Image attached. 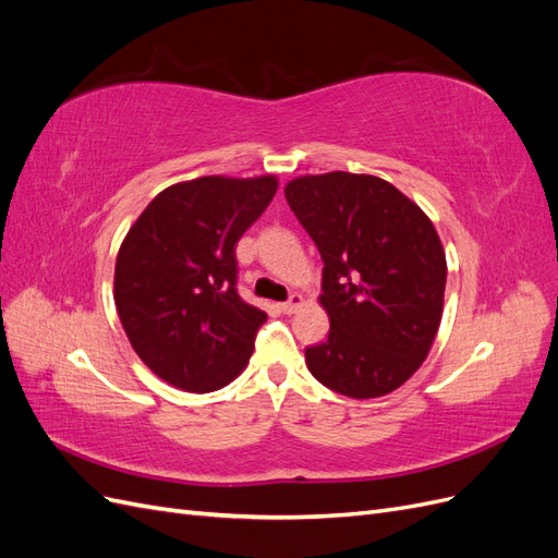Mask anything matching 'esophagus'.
I'll return each instance as SVG.
<instances>
[{
  "mask_svg": "<svg viewBox=\"0 0 558 558\" xmlns=\"http://www.w3.org/2000/svg\"><path fill=\"white\" fill-rule=\"evenodd\" d=\"M302 302H305V300H302V295H298V293H293L289 300H286V302H281V312L283 314H295L298 310H300V305H302Z\"/></svg>",
  "mask_w": 558,
  "mask_h": 558,
  "instance_id": "34e87169",
  "label": "esophagus"
}]
</instances>
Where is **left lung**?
Returning <instances> with one entry per match:
<instances>
[{
	"label": "left lung",
	"instance_id": "left-lung-1",
	"mask_svg": "<svg viewBox=\"0 0 558 558\" xmlns=\"http://www.w3.org/2000/svg\"><path fill=\"white\" fill-rule=\"evenodd\" d=\"M283 193L324 260L318 300L330 332L305 349L310 373L359 400L396 391L440 328L447 260L435 226L373 174L298 177Z\"/></svg>",
	"mask_w": 558,
	"mask_h": 558
}]
</instances>
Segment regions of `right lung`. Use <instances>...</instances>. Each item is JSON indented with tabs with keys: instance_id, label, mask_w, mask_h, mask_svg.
Here are the masks:
<instances>
[{
	"instance_id": "right-lung-1",
	"label": "right lung",
	"mask_w": 558,
	"mask_h": 558,
	"mask_svg": "<svg viewBox=\"0 0 558 558\" xmlns=\"http://www.w3.org/2000/svg\"><path fill=\"white\" fill-rule=\"evenodd\" d=\"M277 177H199L158 193L116 258L113 300L154 373L209 393L246 367L267 314L238 293L234 244L267 209Z\"/></svg>"
}]
</instances>
